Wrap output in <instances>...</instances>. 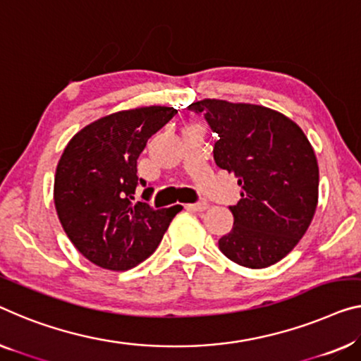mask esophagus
I'll use <instances>...</instances> for the list:
<instances>
[{
	"mask_svg": "<svg viewBox=\"0 0 361 361\" xmlns=\"http://www.w3.org/2000/svg\"><path fill=\"white\" fill-rule=\"evenodd\" d=\"M190 211H195V212H204L206 209H209V204L206 201H199L196 204H188L186 206Z\"/></svg>",
	"mask_w": 361,
	"mask_h": 361,
	"instance_id": "esophagus-1",
	"label": "esophagus"
}]
</instances>
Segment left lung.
Instances as JSON below:
<instances>
[{
	"instance_id": "left-lung-1",
	"label": "left lung",
	"mask_w": 361,
	"mask_h": 361,
	"mask_svg": "<svg viewBox=\"0 0 361 361\" xmlns=\"http://www.w3.org/2000/svg\"><path fill=\"white\" fill-rule=\"evenodd\" d=\"M188 109L217 134L215 164L241 188L220 251L250 269L276 264L297 246L318 206L319 169L308 137L290 118L261 105L204 99Z\"/></svg>"
}]
</instances>
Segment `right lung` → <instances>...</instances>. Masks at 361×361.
Here are the masks:
<instances>
[{
	"instance_id": "add662e5",
	"label": "right lung",
	"mask_w": 361,
	"mask_h": 361,
	"mask_svg": "<svg viewBox=\"0 0 361 361\" xmlns=\"http://www.w3.org/2000/svg\"><path fill=\"white\" fill-rule=\"evenodd\" d=\"M176 115L171 106H141L100 118L64 147L55 175V207L68 238L95 266L128 271L157 248L181 207L134 201L139 154ZM146 188L142 197L152 195Z\"/></svg>"
}]
</instances>
